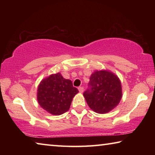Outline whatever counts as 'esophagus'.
Wrapping results in <instances>:
<instances>
[{
  "mask_svg": "<svg viewBox=\"0 0 155 155\" xmlns=\"http://www.w3.org/2000/svg\"><path fill=\"white\" fill-rule=\"evenodd\" d=\"M78 91H79L80 93H83V87H78Z\"/></svg>",
  "mask_w": 155,
  "mask_h": 155,
  "instance_id": "34e87169",
  "label": "esophagus"
}]
</instances>
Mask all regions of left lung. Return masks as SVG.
I'll return each mask as SVG.
<instances>
[{"mask_svg":"<svg viewBox=\"0 0 155 155\" xmlns=\"http://www.w3.org/2000/svg\"><path fill=\"white\" fill-rule=\"evenodd\" d=\"M88 85L83 96L90 108L98 114L111 111L122 98L121 82L114 73L108 70L94 72Z\"/></svg>","mask_w":155,"mask_h":155,"instance_id":"left-lung-1","label":"left lung"}]
</instances>
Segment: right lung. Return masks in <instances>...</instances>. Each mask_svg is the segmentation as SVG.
Returning a JSON list of instances; mask_svg holds the SVG:
<instances>
[{"label": "right lung", "mask_w": 155, "mask_h": 155, "mask_svg": "<svg viewBox=\"0 0 155 155\" xmlns=\"http://www.w3.org/2000/svg\"><path fill=\"white\" fill-rule=\"evenodd\" d=\"M78 92L72 81L58 72L41 81L37 98L41 108L52 115H59L69 110L72 98Z\"/></svg>", "instance_id": "right-lung-1"}]
</instances>
